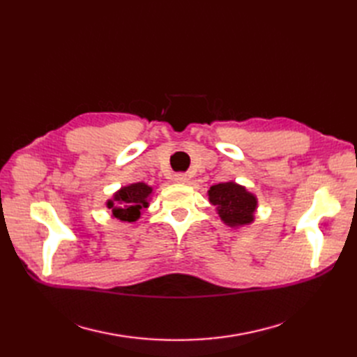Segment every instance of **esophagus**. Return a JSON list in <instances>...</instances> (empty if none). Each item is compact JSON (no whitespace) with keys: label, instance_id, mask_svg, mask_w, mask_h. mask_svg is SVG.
Returning a JSON list of instances; mask_svg holds the SVG:
<instances>
[{"label":"esophagus","instance_id":"obj_1","mask_svg":"<svg viewBox=\"0 0 357 357\" xmlns=\"http://www.w3.org/2000/svg\"><path fill=\"white\" fill-rule=\"evenodd\" d=\"M174 181L180 183V185H186V183L189 181V177H188V174H185V172H178V174L174 176Z\"/></svg>","mask_w":357,"mask_h":357}]
</instances>
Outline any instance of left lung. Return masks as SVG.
<instances>
[{"mask_svg": "<svg viewBox=\"0 0 357 357\" xmlns=\"http://www.w3.org/2000/svg\"><path fill=\"white\" fill-rule=\"evenodd\" d=\"M208 199L215 205L219 218L231 228L250 225L255 220L257 199L253 193L235 181L214 185L208 190Z\"/></svg>", "mask_w": 357, "mask_h": 357, "instance_id": "left-lung-1", "label": "left lung"}]
</instances>
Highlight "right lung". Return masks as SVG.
<instances>
[{"label": "right lung", "instance_id": "obj_1", "mask_svg": "<svg viewBox=\"0 0 357 357\" xmlns=\"http://www.w3.org/2000/svg\"><path fill=\"white\" fill-rule=\"evenodd\" d=\"M153 189L146 183H132V185L119 189L113 199L107 201V207L112 210L114 219L122 222H135L142 215V210L149 207V198Z\"/></svg>", "mask_w": 357, "mask_h": 357}]
</instances>
